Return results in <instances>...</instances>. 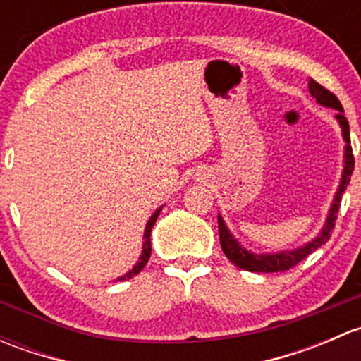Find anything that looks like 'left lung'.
Returning a JSON list of instances; mask_svg holds the SVG:
<instances>
[{
    "mask_svg": "<svg viewBox=\"0 0 361 361\" xmlns=\"http://www.w3.org/2000/svg\"><path fill=\"white\" fill-rule=\"evenodd\" d=\"M309 92L314 97L316 103L322 104L325 108H334L338 113L336 115L338 126L342 129V137H344V169H342L341 181H338V187L336 195H334L332 206H330L329 214H326V220L323 224L322 231L318 232L314 239H311L309 243H305L304 246H298L295 250H283L278 251V253H253V251L246 250L238 239L232 235V232L228 231V227L225 225L221 214H218V232H220V245L221 250H224L225 257L235 264L238 267L245 269V271L250 272H283L292 269L293 265H297L298 262L304 260L307 255H311L312 251H316L319 246L325 245L326 241L332 235L334 227H336L337 220V211L338 206H341L342 194L348 188L349 181H351L353 169H355V157H353L351 150V140H349V123L344 116V110H342L341 101L334 96L330 90H326L325 87L319 85L318 82H314L312 78H309Z\"/></svg>",
    "mask_w": 361,
    "mask_h": 361,
    "instance_id": "1",
    "label": "left lung"
}]
</instances>
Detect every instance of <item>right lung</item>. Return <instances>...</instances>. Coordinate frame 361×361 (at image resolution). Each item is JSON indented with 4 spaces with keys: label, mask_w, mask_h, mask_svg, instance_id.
<instances>
[{
    "label": "right lung",
    "mask_w": 361,
    "mask_h": 361,
    "mask_svg": "<svg viewBox=\"0 0 361 361\" xmlns=\"http://www.w3.org/2000/svg\"><path fill=\"white\" fill-rule=\"evenodd\" d=\"M164 206H160L157 211H155L154 214L150 216V220L147 221V227H145V234H143V250H141V255H140V260L136 262V265H134L133 269H130L129 272H126L123 276H120V278H116V281H127V279H130L133 276L140 274L141 271H143V267L147 265L148 258H150L152 255V241H150V235H152V228H154L155 221H157L160 211H162Z\"/></svg>",
    "instance_id": "obj_1"
}]
</instances>
